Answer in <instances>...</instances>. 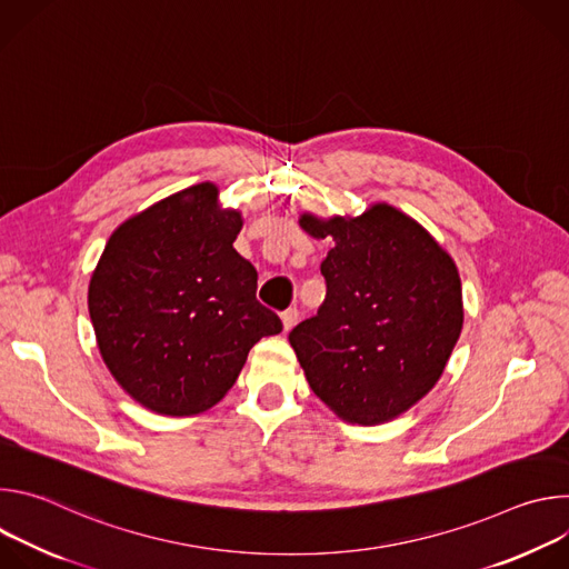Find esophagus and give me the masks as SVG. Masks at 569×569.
Listing matches in <instances>:
<instances>
[{
  "label": "esophagus",
  "mask_w": 569,
  "mask_h": 569,
  "mask_svg": "<svg viewBox=\"0 0 569 569\" xmlns=\"http://www.w3.org/2000/svg\"><path fill=\"white\" fill-rule=\"evenodd\" d=\"M297 319H299V310L297 308H288V310H283L281 312V321H283V331H290L295 323H297Z\"/></svg>",
  "instance_id": "1"
}]
</instances>
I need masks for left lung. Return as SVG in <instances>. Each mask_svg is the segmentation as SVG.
<instances>
[{"mask_svg":"<svg viewBox=\"0 0 569 569\" xmlns=\"http://www.w3.org/2000/svg\"><path fill=\"white\" fill-rule=\"evenodd\" d=\"M331 238L327 299L288 340L310 389L345 421L376 426L419 402L441 378L463 327L455 261L410 216L373 204L358 218H299Z\"/></svg>","mask_w":569,"mask_h":569,"instance_id":"8db88e82","label":"left lung"}]
</instances>
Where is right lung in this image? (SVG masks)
<instances>
[{"label":"right lung","instance_id":"obj_1","mask_svg":"<svg viewBox=\"0 0 569 569\" xmlns=\"http://www.w3.org/2000/svg\"><path fill=\"white\" fill-rule=\"evenodd\" d=\"M242 218L202 182L126 220L92 274L88 306L114 380L143 408L200 415L231 389L250 349L281 333L233 250Z\"/></svg>","mask_w":569,"mask_h":569}]
</instances>
